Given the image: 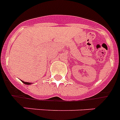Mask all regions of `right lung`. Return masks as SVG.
Wrapping results in <instances>:
<instances>
[{"mask_svg": "<svg viewBox=\"0 0 120 120\" xmlns=\"http://www.w3.org/2000/svg\"><path fill=\"white\" fill-rule=\"evenodd\" d=\"M22 82H23V83H24V84H26V85H30L31 84V83H29V82H24V81H22Z\"/></svg>", "mask_w": 120, "mask_h": 120, "instance_id": "obj_1", "label": "right lung"}]
</instances>
